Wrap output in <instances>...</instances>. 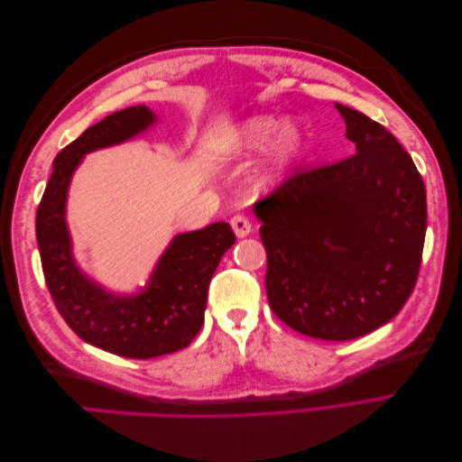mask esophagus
<instances>
[{
    "label": "esophagus",
    "mask_w": 462,
    "mask_h": 462,
    "mask_svg": "<svg viewBox=\"0 0 462 462\" xmlns=\"http://www.w3.org/2000/svg\"><path fill=\"white\" fill-rule=\"evenodd\" d=\"M231 227L236 235V239H245V236L250 233V229H253V223H250V219L246 216H233L231 217Z\"/></svg>",
    "instance_id": "34e87169"
}]
</instances>
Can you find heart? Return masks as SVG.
Here are the masks:
<instances>
[{
  "label": "heart",
  "mask_w": 462,
  "mask_h": 462,
  "mask_svg": "<svg viewBox=\"0 0 462 462\" xmlns=\"http://www.w3.org/2000/svg\"><path fill=\"white\" fill-rule=\"evenodd\" d=\"M270 146L268 160L262 170V185L279 187L300 162L306 150V131L299 121L279 116H254L223 138L221 156L226 160L246 158Z\"/></svg>",
  "instance_id": "obj_1"
}]
</instances>
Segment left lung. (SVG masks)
Segmentation results:
<instances>
[{"label": "left lung", "mask_w": 462, "mask_h": 462, "mask_svg": "<svg viewBox=\"0 0 462 462\" xmlns=\"http://www.w3.org/2000/svg\"><path fill=\"white\" fill-rule=\"evenodd\" d=\"M335 107L353 156L291 177L254 214L273 314L309 337L348 341L387 324L411 297L428 208L397 138L353 107Z\"/></svg>", "instance_id": "8db88e82"}]
</instances>
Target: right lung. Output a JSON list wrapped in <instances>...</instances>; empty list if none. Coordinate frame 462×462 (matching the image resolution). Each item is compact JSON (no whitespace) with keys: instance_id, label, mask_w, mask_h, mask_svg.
<instances>
[{"instance_id":"right-lung-1","label":"right lung","mask_w":462,"mask_h":462,"mask_svg":"<svg viewBox=\"0 0 462 462\" xmlns=\"http://www.w3.org/2000/svg\"><path fill=\"white\" fill-rule=\"evenodd\" d=\"M156 123L150 107L133 106L88 127L55 156L36 212L42 270L69 328L97 348L138 360L171 355L197 337L209 279L235 243L226 221L175 235L153 265L148 285L136 292L109 291L80 270L67 226V197L77 167L87 153L133 141Z\"/></svg>"}]
</instances>
